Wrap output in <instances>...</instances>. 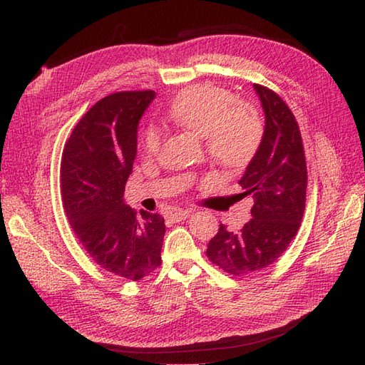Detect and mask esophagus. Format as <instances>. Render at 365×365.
Wrapping results in <instances>:
<instances>
[{
  "instance_id": "1",
  "label": "esophagus",
  "mask_w": 365,
  "mask_h": 365,
  "mask_svg": "<svg viewBox=\"0 0 365 365\" xmlns=\"http://www.w3.org/2000/svg\"><path fill=\"white\" fill-rule=\"evenodd\" d=\"M190 216L189 210H173L168 215V219L172 220V222H180V220H184Z\"/></svg>"
}]
</instances>
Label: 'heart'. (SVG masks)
Here are the masks:
<instances>
[{"label": "heart", "instance_id": "b5f03b06", "mask_svg": "<svg viewBox=\"0 0 365 365\" xmlns=\"http://www.w3.org/2000/svg\"><path fill=\"white\" fill-rule=\"evenodd\" d=\"M170 123L202 137L205 148L219 164L228 169L247 165L260 148L263 121L257 109L245 102H235L225 88L195 85L173 98L168 109ZM163 141L158 128L150 126L143 137L149 157L155 155Z\"/></svg>", "mask_w": 365, "mask_h": 365}]
</instances>
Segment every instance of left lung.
Returning <instances> with one entry per match:
<instances>
[{
    "label": "left lung",
    "mask_w": 365,
    "mask_h": 365,
    "mask_svg": "<svg viewBox=\"0 0 365 365\" xmlns=\"http://www.w3.org/2000/svg\"><path fill=\"white\" fill-rule=\"evenodd\" d=\"M264 113L260 148L239 184L251 195L252 219L233 231L220 224L208 242L207 257L242 277L269 267L288 248L304 213L307 170L300 128L282 97L254 83Z\"/></svg>",
    "instance_id": "left-lung-1"
}]
</instances>
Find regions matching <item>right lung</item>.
I'll return each mask as SVG.
<instances>
[{"label": "right lung", "instance_id": "add662e5", "mask_svg": "<svg viewBox=\"0 0 365 365\" xmlns=\"http://www.w3.org/2000/svg\"><path fill=\"white\" fill-rule=\"evenodd\" d=\"M153 91L103 97L73 129L61 161L62 201L77 240L117 277L137 282L161 264L164 217L125 204L137 155L138 121Z\"/></svg>", "mask_w": 365, "mask_h": 365}]
</instances>
